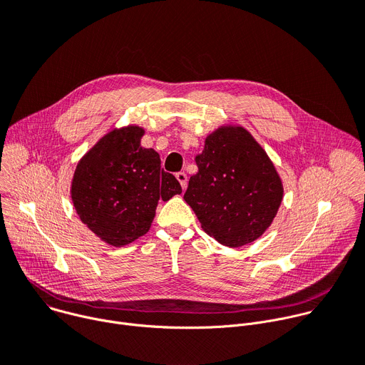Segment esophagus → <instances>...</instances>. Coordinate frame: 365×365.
Instances as JSON below:
<instances>
[{"label": "esophagus", "mask_w": 365, "mask_h": 365, "mask_svg": "<svg viewBox=\"0 0 365 365\" xmlns=\"http://www.w3.org/2000/svg\"><path fill=\"white\" fill-rule=\"evenodd\" d=\"M176 179L179 180L182 189H185V187L187 186V176H186L185 172H178V173H176Z\"/></svg>", "instance_id": "1"}]
</instances>
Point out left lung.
<instances>
[{
  "label": "left lung",
  "instance_id": "8db88e82",
  "mask_svg": "<svg viewBox=\"0 0 365 365\" xmlns=\"http://www.w3.org/2000/svg\"><path fill=\"white\" fill-rule=\"evenodd\" d=\"M183 199L203 231L227 247L252 242L270 227L283 197L267 153L242 127H221L196 154Z\"/></svg>",
  "mask_w": 365,
  "mask_h": 365
}]
</instances>
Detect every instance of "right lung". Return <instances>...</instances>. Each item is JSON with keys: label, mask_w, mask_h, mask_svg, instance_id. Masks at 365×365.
Returning a JSON list of instances; mask_svg holds the SVG:
<instances>
[{"label": "right lung", "mask_w": 365, "mask_h": 365, "mask_svg": "<svg viewBox=\"0 0 365 365\" xmlns=\"http://www.w3.org/2000/svg\"><path fill=\"white\" fill-rule=\"evenodd\" d=\"M144 130L127 127L102 137L79 162L72 200L83 224L101 240L121 247L144 235L160 199L182 193L162 169L160 155L144 148Z\"/></svg>", "instance_id": "1"}]
</instances>
